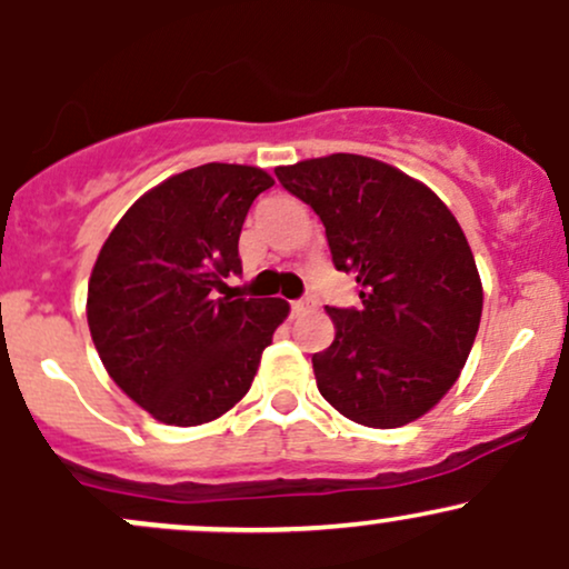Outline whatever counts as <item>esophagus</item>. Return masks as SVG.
Instances as JSON below:
<instances>
[{
	"mask_svg": "<svg viewBox=\"0 0 569 569\" xmlns=\"http://www.w3.org/2000/svg\"><path fill=\"white\" fill-rule=\"evenodd\" d=\"M291 307H293V312H297V316H302V312L312 310V302H310V299H297V302H291Z\"/></svg>",
	"mask_w": 569,
	"mask_h": 569,
	"instance_id": "34e87169",
	"label": "esophagus"
}]
</instances>
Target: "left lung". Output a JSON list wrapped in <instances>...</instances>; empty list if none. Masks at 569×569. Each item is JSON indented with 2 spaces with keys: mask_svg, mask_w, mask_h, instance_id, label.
Segmentation results:
<instances>
[{
  "mask_svg": "<svg viewBox=\"0 0 569 569\" xmlns=\"http://www.w3.org/2000/svg\"><path fill=\"white\" fill-rule=\"evenodd\" d=\"M276 176L321 217L335 267L361 286V310L326 307L335 342L312 356L321 396L367 428L428 415L466 367L485 305L462 227L433 189L363 154Z\"/></svg>",
  "mask_w": 569,
  "mask_h": 569,
  "instance_id": "8db88e82",
  "label": "left lung"
}]
</instances>
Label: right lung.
Instances as JSON below:
<instances>
[{"label": "right lung", "mask_w": 569, "mask_h": 569, "mask_svg": "<svg viewBox=\"0 0 569 569\" xmlns=\"http://www.w3.org/2000/svg\"><path fill=\"white\" fill-rule=\"evenodd\" d=\"M257 166L206 162L160 181L117 221L88 283V326L117 388L176 428L211 422L251 388L289 302L219 297L240 272Z\"/></svg>", "instance_id": "add662e5"}]
</instances>
